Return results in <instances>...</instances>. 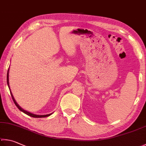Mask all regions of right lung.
I'll return each instance as SVG.
<instances>
[{"label": "right lung", "instance_id": "add662e5", "mask_svg": "<svg viewBox=\"0 0 146 146\" xmlns=\"http://www.w3.org/2000/svg\"><path fill=\"white\" fill-rule=\"evenodd\" d=\"M7 85H8V86H9V69H8L7 73ZM9 89H10V88H9ZM10 93H11V97H12V98H13V100L14 103L15 104V105L16 106V107H17L21 111L24 112L25 114L29 115V116H31V117H48V116H50L51 114H52V113H51V114H46V115H35V114H32V113H30V112H27V111H25V110H23V109L21 108V107L18 106V104L17 103H16V102L15 101V98H14L13 96V95H12V93H11V90H10Z\"/></svg>", "mask_w": 146, "mask_h": 146}]
</instances>
